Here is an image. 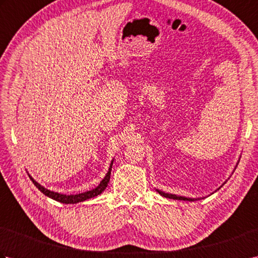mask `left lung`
Listing matches in <instances>:
<instances>
[{
    "label": "left lung",
    "instance_id": "left-lung-1",
    "mask_svg": "<svg viewBox=\"0 0 258 258\" xmlns=\"http://www.w3.org/2000/svg\"><path fill=\"white\" fill-rule=\"evenodd\" d=\"M158 194H161L162 196L166 197V199H173V200H179V201H194V199H187V197H184V196H177V195H173V194H168V193H164L162 190H158Z\"/></svg>",
    "mask_w": 258,
    "mask_h": 258
}]
</instances>
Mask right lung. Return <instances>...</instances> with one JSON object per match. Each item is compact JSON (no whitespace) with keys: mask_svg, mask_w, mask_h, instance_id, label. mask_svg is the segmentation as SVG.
Masks as SVG:
<instances>
[{"mask_svg":"<svg viewBox=\"0 0 258 258\" xmlns=\"http://www.w3.org/2000/svg\"><path fill=\"white\" fill-rule=\"evenodd\" d=\"M112 165H113V162L111 163V166L108 168V172L106 174V176L103 178L102 182L100 183V185L95 187L94 189H91V190H87L85 193H81V194H75V195H64V194H59V193H55V191H52L50 189H46L45 187H43L41 184H38L37 182H35L34 179H33L30 175V178L32 179L33 184H34L36 187L40 189L43 194L46 195L47 197H50L52 200H55L57 202H61L63 204H76V203L79 202H84L89 199H92V197H95L97 195H100L102 191L107 187V184L109 182V178H111V171H112Z\"/></svg>","mask_w":258,"mask_h":258,"instance_id":"obj_1","label":"right lung"}]
</instances>
